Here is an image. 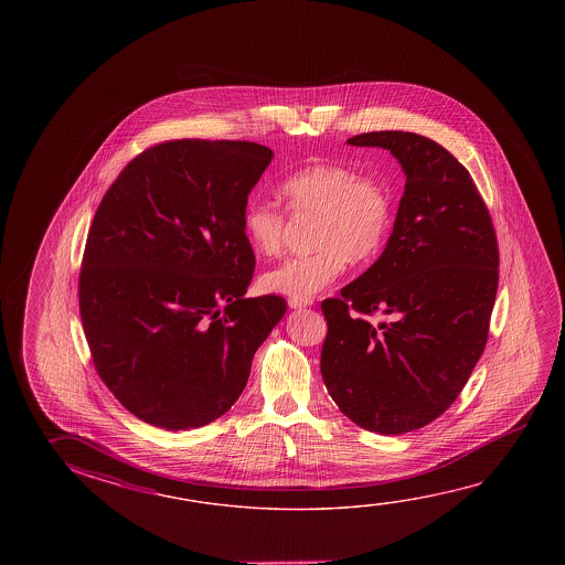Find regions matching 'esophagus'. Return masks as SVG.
Listing matches in <instances>:
<instances>
[{
  "mask_svg": "<svg viewBox=\"0 0 565 565\" xmlns=\"http://www.w3.org/2000/svg\"><path fill=\"white\" fill-rule=\"evenodd\" d=\"M313 301H309V299H289L287 301V306L291 307V309H306V307L311 306Z\"/></svg>",
  "mask_w": 565,
  "mask_h": 565,
  "instance_id": "34e87169",
  "label": "esophagus"
}]
</instances>
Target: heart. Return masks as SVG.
Listing matches in <instances>:
<instances>
[{
	"label": "heart",
	"instance_id": "1",
	"mask_svg": "<svg viewBox=\"0 0 565 565\" xmlns=\"http://www.w3.org/2000/svg\"><path fill=\"white\" fill-rule=\"evenodd\" d=\"M279 193L287 209L299 216H315L317 250L291 256L259 278L268 294L289 299H311L341 276L349 258L371 262L388 241L392 196L374 177H361L341 163H317L286 177ZM287 214L269 201H252L242 228L252 250L276 256L284 246Z\"/></svg>",
	"mask_w": 565,
	"mask_h": 565
}]
</instances>
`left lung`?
<instances>
[{
  "label": "left lung",
  "mask_w": 565,
  "mask_h": 565,
  "mask_svg": "<svg viewBox=\"0 0 565 565\" xmlns=\"http://www.w3.org/2000/svg\"><path fill=\"white\" fill-rule=\"evenodd\" d=\"M406 173L388 244L341 297L321 303V374L342 414L376 434L431 424L481 359L499 287V242L471 175L434 139L371 131ZM390 321L376 328L371 317Z\"/></svg>",
  "instance_id": "left-lung-1"
}]
</instances>
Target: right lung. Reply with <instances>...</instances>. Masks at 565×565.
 Segmentation results:
<instances>
[{"instance_id":"1","label":"right lung","mask_w":565,"mask_h":565,"mask_svg":"<svg viewBox=\"0 0 565 565\" xmlns=\"http://www.w3.org/2000/svg\"><path fill=\"white\" fill-rule=\"evenodd\" d=\"M271 158L254 141H163L98 204L78 276L84 334L98 376L146 424L226 414L286 313L284 297H244L256 258L242 216Z\"/></svg>"}]
</instances>
